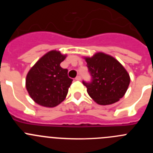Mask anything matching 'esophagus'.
<instances>
[{
    "label": "esophagus",
    "mask_w": 153,
    "mask_h": 153,
    "mask_svg": "<svg viewBox=\"0 0 153 153\" xmlns=\"http://www.w3.org/2000/svg\"><path fill=\"white\" fill-rule=\"evenodd\" d=\"M75 79L76 80H81V76H77L75 78Z\"/></svg>",
    "instance_id": "34e87169"
}]
</instances>
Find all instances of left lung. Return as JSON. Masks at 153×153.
Instances as JSON below:
<instances>
[{
  "label": "left lung",
  "mask_w": 153,
  "mask_h": 153,
  "mask_svg": "<svg viewBox=\"0 0 153 153\" xmlns=\"http://www.w3.org/2000/svg\"><path fill=\"white\" fill-rule=\"evenodd\" d=\"M84 59L93 79L91 83L83 82L89 96L102 106L118 102L130 83L129 74L123 66L113 56L102 52Z\"/></svg>",
  "instance_id": "1"
}]
</instances>
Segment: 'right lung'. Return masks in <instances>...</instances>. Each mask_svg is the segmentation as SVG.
Masks as SVG:
<instances>
[{
  "label": "right lung",
  "mask_w": 153,
  "mask_h": 153,
  "mask_svg": "<svg viewBox=\"0 0 153 153\" xmlns=\"http://www.w3.org/2000/svg\"><path fill=\"white\" fill-rule=\"evenodd\" d=\"M67 54L51 51L40 57L27 74L26 88L36 103L53 108L61 103L68 93L73 79L67 69L60 67Z\"/></svg>",
  "instance_id": "add662e5"
}]
</instances>
